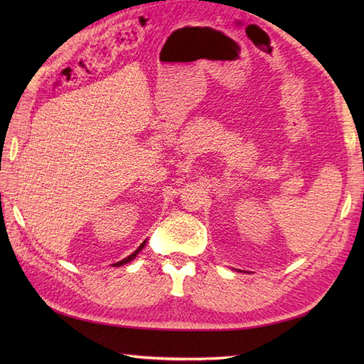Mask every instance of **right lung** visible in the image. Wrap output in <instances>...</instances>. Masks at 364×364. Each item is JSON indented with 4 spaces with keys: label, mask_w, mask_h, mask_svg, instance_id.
I'll return each mask as SVG.
<instances>
[{
    "label": "right lung",
    "mask_w": 364,
    "mask_h": 364,
    "mask_svg": "<svg viewBox=\"0 0 364 364\" xmlns=\"http://www.w3.org/2000/svg\"><path fill=\"white\" fill-rule=\"evenodd\" d=\"M146 243H147V241H142V245L134 252V253H132V255H129L127 258H124V259H121V261H118V262H115V264H112V266H115V267H119V266H123V264H127V262H130L132 259H134L136 255H138V253L142 250V249H144V246H146Z\"/></svg>",
    "instance_id": "right-lung-1"
}]
</instances>
